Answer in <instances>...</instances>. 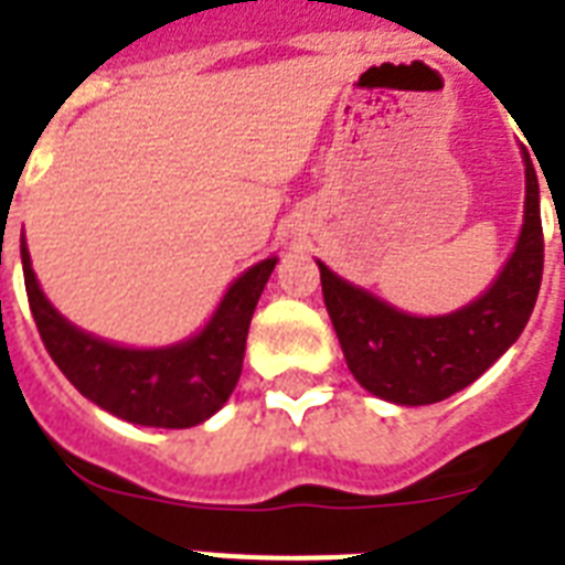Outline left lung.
I'll return each mask as SVG.
<instances>
[{"label":"left lung","instance_id":"1","mask_svg":"<svg viewBox=\"0 0 565 565\" xmlns=\"http://www.w3.org/2000/svg\"><path fill=\"white\" fill-rule=\"evenodd\" d=\"M540 181L525 152V222L490 290L446 317H411L319 264L328 317L358 384L384 402L434 404L460 393L516 343L543 281Z\"/></svg>","mask_w":565,"mask_h":565}]
</instances>
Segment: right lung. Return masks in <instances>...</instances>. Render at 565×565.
Wrapping results in <instances>:
<instances>
[{"mask_svg":"<svg viewBox=\"0 0 565 565\" xmlns=\"http://www.w3.org/2000/svg\"><path fill=\"white\" fill-rule=\"evenodd\" d=\"M22 275L40 340L66 381L102 411L146 428H193L228 402L243 372L248 322L278 257L239 275L211 322L167 349H126L66 322L40 290L22 243Z\"/></svg>","mask_w":565,"mask_h":565,"instance_id":"right-lung-1","label":"right lung"}]
</instances>
